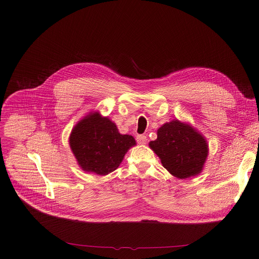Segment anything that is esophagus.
<instances>
[{
  "instance_id": "esophagus-1",
  "label": "esophagus",
  "mask_w": 259,
  "mask_h": 259,
  "mask_svg": "<svg viewBox=\"0 0 259 259\" xmlns=\"http://www.w3.org/2000/svg\"><path fill=\"white\" fill-rule=\"evenodd\" d=\"M136 140H137V142H138L139 144H144V143H146L147 138H146L145 135H137Z\"/></svg>"
}]
</instances>
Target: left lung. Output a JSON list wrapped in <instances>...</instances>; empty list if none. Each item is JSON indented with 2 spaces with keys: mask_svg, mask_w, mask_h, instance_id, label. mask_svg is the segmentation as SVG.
I'll return each instance as SVG.
<instances>
[{
  "mask_svg": "<svg viewBox=\"0 0 259 259\" xmlns=\"http://www.w3.org/2000/svg\"><path fill=\"white\" fill-rule=\"evenodd\" d=\"M167 171L178 179L199 175L206 163L207 139L190 123L172 120L157 131V139L149 143Z\"/></svg>",
  "mask_w": 259,
  "mask_h": 259,
  "instance_id": "obj_1",
  "label": "left lung"
}]
</instances>
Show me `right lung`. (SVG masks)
I'll return each mask as SVG.
<instances>
[{"label":"right lung","mask_w":259,"mask_h":259,"mask_svg":"<svg viewBox=\"0 0 259 259\" xmlns=\"http://www.w3.org/2000/svg\"><path fill=\"white\" fill-rule=\"evenodd\" d=\"M68 142L81 169L97 175L115 171L136 145L133 136L121 134L117 125L98 110L90 112L75 125Z\"/></svg>","instance_id":"1"}]
</instances>
